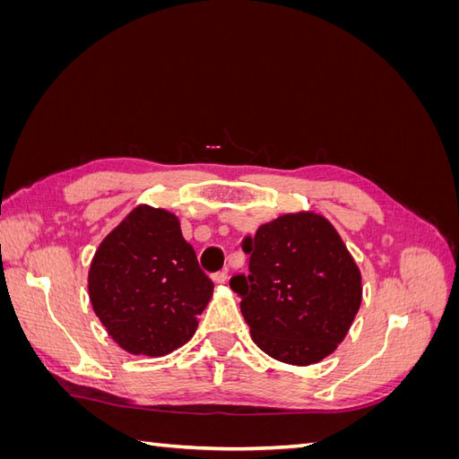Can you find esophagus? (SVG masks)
<instances>
[{
  "mask_svg": "<svg viewBox=\"0 0 459 459\" xmlns=\"http://www.w3.org/2000/svg\"><path fill=\"white\" fill-rule=\"evenodd\" d=\"M211 277H212V281H214V283H218V285H220V283H224V281L228 280V272H226V270H221V272L212 273Z\"/></svg>",
  "mask_w": 459,
  "mask_h": 459,
  "instance_id": "1",
  "label": "esophagus"
}]
</instances>
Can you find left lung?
Masks as SVG:
<instances>
[{
    "mask_svg": "<svg viewBox=\"0 0 459 459\" xmlns=\"http://www.w3.org/2000/svg\"><path fill=\"white\" fill-rule=\"evenodd\" d=\"M248 275H233L253 341L268 356L310 366L349 333L362 302V275L331 221L283 214L245 238Z\"/></svg>",
    "mask_w": 459,
    "mask_h": 459,
    "instance_id": "left-lung-1",
    "label": "left lung"
}]
</instances>
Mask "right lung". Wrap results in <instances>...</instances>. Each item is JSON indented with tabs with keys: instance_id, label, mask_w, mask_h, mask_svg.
I'll return each instance as SVG.
<instances>
[{
	"instance_id": "obj_1",
	"label": "right lung",
	"mask_w": 459,
	"mask_h": 459,
	"mask_svg": "<svg viewBox=\"0 0 459 459\" xmlns=\"http://www.w3.org/2000/svg\"><path fill=\"white\" fill-rule=\"evenodd\" d=\"M212 289L176 214L147 204L101 241L88 273L95 316L120 349L143 356L186 344Z\"/></svg>"
}]
</instances>
